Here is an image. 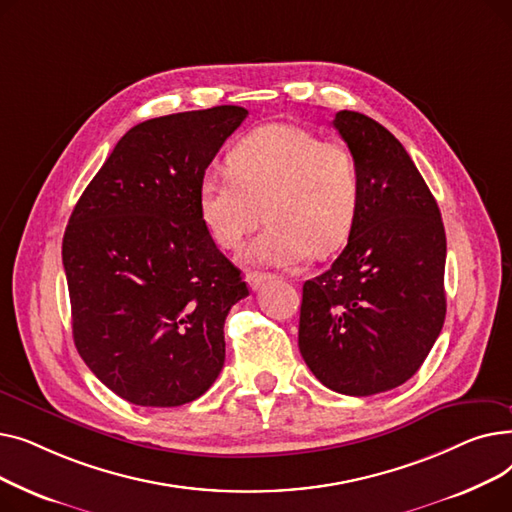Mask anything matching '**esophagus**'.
<instances>
[{"mask_svg":"<svg viewBox=\"0 0 512 512\" xmlns=\"http://www.w3.org/2000/svg\"><path fill=\"white\" fill-rule=\"evenodd\" d=\"M267 280H272V276H270V274H259V272H251V274L247 276V282H249V286H251L253 290H259V286H261L263 282H267Z\"/></svg>","mask_w":512,"mask_h":512,"instance_id":"esophagus-1","label":"esophagus"}]
</instances>
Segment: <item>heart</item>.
Returning a JSON list of instances; mask_svg holds the SVG:
<instances>
[{"mask_svg": "<svg viewBox=\"0 0 512 512\" xmlns=\"http://www.w3.org/2000/svg\"><path fill=\"white\" fill-rule=\"evenodd\" d=\"M227 172L199 182V211L222 249L236 251L261 220L267 228L247 251L251 263L294 267L311 253L330 255L351 234L363 193L353 151L321 141L299 124H265L228 153Z\"/></svg>", "mask_w": 512, "mask_h": 512, "instance_id": "heart-1", "label": "heart"}]
</instances>
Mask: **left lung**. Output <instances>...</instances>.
Returning <instances> with one entry per match:
<instances>
[{
	"label": "left lung",
	"mask_w": 512,
	"mask_h": 512,
	"mask_svg": "<svg viewBox=\"0 0 512 512\" xmlns=\"http://www.w3.org/2000/svg\"><path fill=\"white\" fill-rule=\"evenodd\" d=\"M334 128L363 180L348 242L328 272L303 284L299 348L334 392L371 396L405 384L446 317V234L434 195L394 134L342 110Z\"/></svg>",
	"instance_id": "1"
}]
</instances>
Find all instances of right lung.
<instances>
[{"label": "right lung", "mask_w": 512, "mask_h": 512, "mask_svg": "<svg viewBox=\"0 0 512 512\" xmlns=\"http://www.w3.org/2000/svg\"><path fill=\"white\" fill-rule=\"evenodd\" d=\"M247 114L218 105L132 126L68 220L76 351L132 405H186L224 367V321L249 288L203 224L199 182Z\"/></svg>", "instance_id": "obj_1"}]
</instances>
